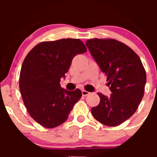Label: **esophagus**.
I'll use <instances>...</instances> for the list:
<instances>
[{
    "instance_id": "esophagus-1",
    "label": "esophagus",
    "mask_w": 157,
    "mask_h": 157,
    "mask_svg": "<svg viewBox=\"0 0 157 157\" xmlns=\"http://www.w3.org/2000/svg\"><path fill=\"white\" fill-rule=\"evenodd\" d=\"M82 96L86 97V96H87L88 94H89V91H86V90H82Z\"/></svg>"
}]
</instances>
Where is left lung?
Here are the masks:
<instances>
[{
  "mask_svg": "<svg viewBox=\"0 0 157 157\" xmlns=\"http://www.w3.org/2000/svg\"><path fill=\"white\" fill-rule=\"evenodd\" d=\"M101 71L107 76L110 97L98 93L100 102L91 109L103 125L117 126L135 113L144 95L146 73L139 56L113 39H91L86 43Z\"/></svg>",
  "mask_w": 157,
  "mask_h": 157,
  "instance_id": "1",
  "label": "left lung"
}]
</instances>
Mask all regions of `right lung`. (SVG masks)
<instances>
[{"instance_id":"right-lung-1","label":"right lung","mask_w":157,"mask_h":157,"mask_svg":"<svg viewBox=\"0 0 157 157\" xmlns=\"http://www.w3.org/2000/svg\"><path fill=\"white\" fill-rule=\"evenodd\" d=\"M87 51L79 39L42 42L29 52L20 74V90L30 116L40 125L52 128L66 121L82 97L80 89L68 91L60 82L72 59Z\"/></svg>"}]
</instances>
